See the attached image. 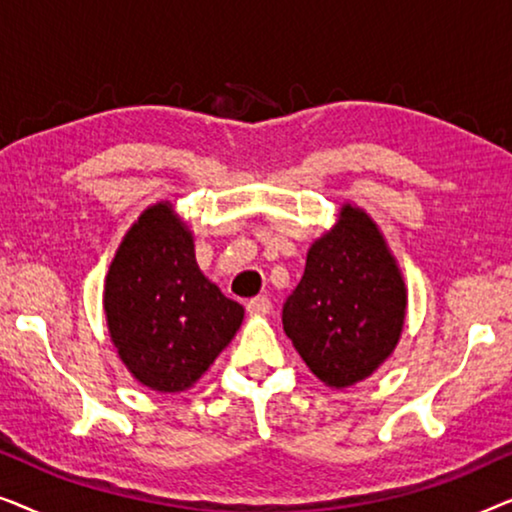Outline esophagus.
I'll use <instances>...</instances> for the list:
<instances>
[{
    "label": "esophagus",
    "mask_w": 512,
    "mask_h": 512,
    "mask_svg": "<svg viewBox=\"0 0 512 512\" xmlns=\"http://www.w3.org/2000/svg\"><path fill=\"white\" fill-rule=\"evenodd\" d=\"M270 310H272V303L268 296H256L247 303V312L251 317H265V314H270Z\"/></svg>",
    "instance_id": "1"
}]
</instances>
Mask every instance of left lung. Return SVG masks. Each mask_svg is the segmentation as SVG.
<instances>
[{"mask_svg":"<svg viewBox=\"0 0 512 512\" xmlns=\"http://www.w3.org/2000/svg\"><path fill=\"white\" fill-rule=\"evenodd\" d=\"M408 289L396 256L366 209L345 202L312 242L286 298L282 324L300 359L331 389L363 382L401 340Z\"/></svg>","mask_w":512,"mask_h":512,"instance_id":"8db88e82","label":"left lung"}]
</instances>
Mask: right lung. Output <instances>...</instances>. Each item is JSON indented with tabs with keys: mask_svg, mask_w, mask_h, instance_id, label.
Listing matches in <instances>:
<instances>
[{
	"mask_svg": "<svg viewBox=\"0 0 512 512\" xmlns=\"http://www.w3.org/2000/svg\"><path fill=\"white\" fill-rule=\"evenodd\" d=\"M118 359L158 394L191 389L242 326L244 307L202 275L193 233L170 200L146 207L104 277Z\"/></svg>",
	"mask_w": 512,
	"mask_h": 512,
	"instance_id": "add662e5",
	"label": "right lung"
}]
</instances>
